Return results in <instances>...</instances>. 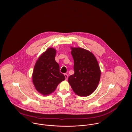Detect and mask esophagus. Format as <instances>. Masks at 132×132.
Wrapping results in <instances>:
<instances>
[{
    "label": "esophagus",
    "mask_w": 132,
    "mask_h": 132,
    "mask_svg": "<svg viewBox=\"0 0 132 132\" xmlns=\"http://www.w3.org/2000/svg\"><path fill=\"white\" fill-rule=\"evenodd\" d=\"M64 76L65 77V79L67 80L68 79V75L67 74H64Z\"/></svg>",
    "instance_id": "esophagus-1"
}]
</instances>
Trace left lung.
<instances>
[{
    "label": "left lung",
    "instance_id": "8db88e82",
    "mask_svg": "<svg viewBox=\"0 0 132 132\" xmlns=\"http://www.w3.org/2000/svg\"><path fill=\"white\" fill-rule=\"evenodd\" d=\"M74 59V74L68 78L73 91L80 96H88L99 84L101 70L95 56L82 48L71 47Z\"/></svg>",
    "mask_w": 132,
    "mask_h": 132
}]
</instances>
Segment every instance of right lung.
<instances>
[{"label": "right lung", "instance_id": "add662e5", "mask_svg": "<svg viewBox=\"0 0 132 132\" xmlns=\"http://www.w3.org/2000/svg\"><path fill=\"white\" fill-rule=\"evenodd\" d=\"M56 53L54 48H48L39 56L34 66L32 81L36 90L43 95L53 93L58 85L65 79L55 60Z\"/></svg>", "mask_w": 132, "mask_h": 132}]
</instances>
